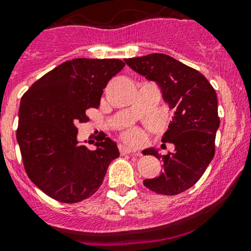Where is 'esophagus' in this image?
I'll return each mask as SVG.
<instances>
[{
	"label": "esophagus",
	"mask_w": 251,
	"mask_h": 251,
	"mask_svg": "<svg viewBox=\"0 0 251 251\" xmlns=\"http://www.w3.org/2000/svg\"><path fill=\"white\" fill-rule=\"evenodd\" d=\"M120 152L121 154H131V153H134V154H136V157H141V154H140L139 152H135V151L133 150V148L128 147V146H125V145H121L120 146Z\"/></svg>",
	"instance_id": "esophagus-1"
}]
</instances>
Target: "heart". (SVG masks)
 I'll return each mask as SVG.
<instances>
[{"mask_svg":"<svg viewBox=\"0 0 251 251\" xmlns=\"http://www.w3.org/2000/svg\"><path fill=\"white\" fill-rule=\"evenodd\" d=\"M123 135H125V137L128 140V141H131V142H137L140 141V139H141L137 129H128V130L125 131Z\"/></svg>","mask_w":251,"mask_h":251,"instance_id":"1","label":"heart"}]
</instances>
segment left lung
I'll return each instance as SVG.
<instances>
[{"label": "left lung", "instance_id": "left-lung-1", "mask_svg": "<svg viewBox=\"0 0 251 251\" xmlns=\"http://www.w3.org/2000/svg\"><path fill=\"white\" fill-rule=\"evenodd\" d=\"M125 61L133 71L157 82L164 100L175 110L163 136L164 145H175V152L159 155L153 148L144 151L164 164L163 172L145 179L144 184L161 195H177L201 178L214 157L215 133L220 125L217 93L200 72L165 53Z\"/></svg>", "mask_w": 251, "mask_h": 251}]
</instances>
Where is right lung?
I'll return each mask as SVG.
<instances>
[{"mask_svg":"<svg viewBox=\"0 0 251 251\" xmlns=\"http://www.w3.org/2000/svg\"><path fill=\"white\" fill-rule=\"evenodd\" d=\"M116 58H74L37 80L23 96L17 140L29 179L64 203L91 198L110 163L120 157L116 142L103 136L94 151L76 140L77 126L98 109L107 82L125 67Z\"/></svg>","mask_w":251,"mask_h":251,"instance_id":"1","label":"right lung"}]
</instances>
